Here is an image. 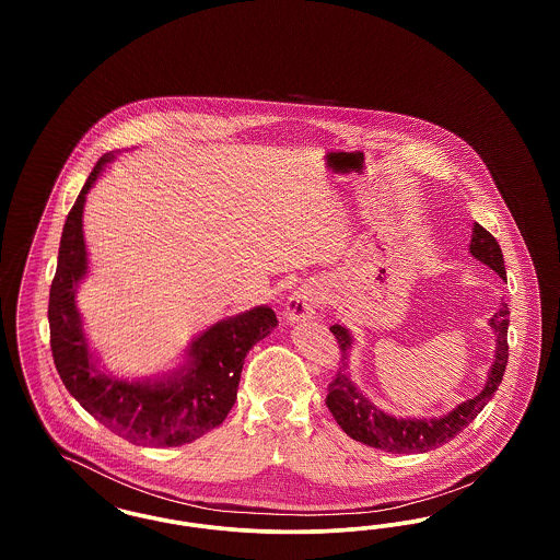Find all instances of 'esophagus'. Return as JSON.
<instances>
[{"instance_id":"34e87169","label":"esophagus","mask_w":560,"mask_h":560,"mask_svg":"<svg viewBox=\"0 0 560 560\" xmlns=\"http://www.w3.org/2000/svg\"><path fill=\"white\" fill-rule=\"evenodd\" d=\"M320 304V293L313 283L300 285L295 292L288 298L285 304V320L288 323H298V320L311 319Z\"/></svg>"}]
</instances>
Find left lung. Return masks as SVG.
<instances>
[{
    "mask_svg": "<svg viewBox=\"0 0 560 560\" xmlns=\"http://www.w3.org/2000/svg\"><path fill=\"white\" fill-rule=\"evenodd\" d=\"M470 254L482 265L495 270L502 279H506L500 243L480 224L472 226ZM508 320H510L508 304H504L489 320L498 340H495V359L487 375L485 388L475 399L459 402L447 416L428 418V420L427 418H420V420L395 418L377 409L350 380V372H348V352L352 347L350 331L342 325H331L329 331L336 336L342 350V368L336 372L334 382L329 384L327 399H325L327 409L331 411V416L336 418V422L348 436L363 445L388 453H427L430 450H436L450 443L455 434H459L464 428L468 427L482 411V407L493 399L498 386L502 384L508 365Z\"/></svg>",
    "mask_w": 560,
    "mask_h": 560,
    "instance_id": "1",
    "label": "left lung"
}]
</instances>
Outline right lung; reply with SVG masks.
Here are the masks:
<instances>
[{"instance_id": "1", "label": "right lung", "mask_w": 560, "mask_h": 560, "mask_svg": "<svg viewBox=\"0 0 560 560\" xmlns=\"http://www.w3.org/2000/svg\"><path fill=\"white\" fill-rule=\"evenodd\" d=\"M115 160L103 155L67 215L50 288L48 320L54 365L81 407L117 436L142 447H180L220 427L237 399L245 354L275 329L270 306L218 320L187 348V361L163 377L119 380L101 372L83 336L75 293L88 272L85 195Z\"/></svg>"}]
</instances>
